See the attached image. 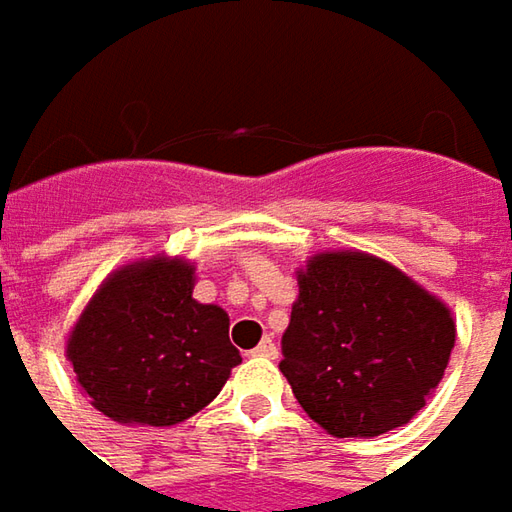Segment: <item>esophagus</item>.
<instances>
[{
  "label": "esophagus",
  "mask_w": 512,
  "mask_h": 512,
  "mask_svg": "<svg viewBox=\"0 0 512 512\" xmlns=\"http://www.w3.org/2000/svg\"><path fill=\"white\" fill-rule=\"evenodd\" d=\"M253 356H262V359H276V344H273V339H270V336H265V339L259 342V347L253 350Z\"/></svg>",
  "instance_id": "esophagus-1"
}]
</instances>
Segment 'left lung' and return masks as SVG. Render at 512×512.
I'll list each match as a JSON object with an SVG mask.
<instances>
[{
    "instance_id": "8db88e82",
    "label": "left lung",
    "mask_w": 512,
    "mask_h": 512,
    "mask_svg": "<svg viewBox=\"0 0 512 512\" xmlns=\"http://www.w3.org/2000/svg\"><path fill=\"white\" fill-rule=\"evenodd\" d=\"M279 370L336 439L410 422L442 382L456 319L436 293L364 250H322L296 270Z\"/></svg>"
}]
</instances>
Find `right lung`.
I'll return each mask as SVG.
<instances>
[{
    "label": "right lung",
    "mask_w": 512,
    "mask_h": 512,
    "mask_svg": "<svg viewBox=\"0 0 512 512\" xmlns=\"http://www.w3.org/2000/svg\"><path fill=\"white\" fill-rule=\"evenodd\" d=\"M196 262L145 256L116 267L73 322L65 356L90 404L119 424L173 427L219 396L242 362L230 316L193 299Z\"/></svg>",
    "instance_id": "right-lung-1"
}]
</instances>
